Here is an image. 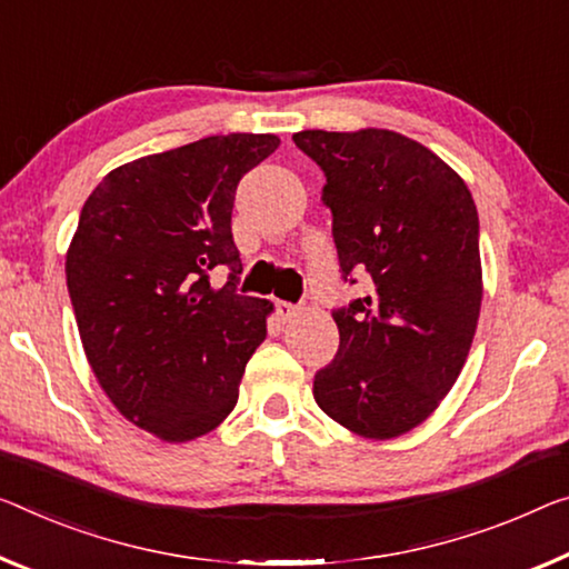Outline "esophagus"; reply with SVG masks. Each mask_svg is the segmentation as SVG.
Returning <instances> with one entry per match:
<instances>
[{"instance_id":"obj_1","label":"esophagus","mask_w":569,"mask_h":569,"mask_svg":"<svg viewBox=\"0 0 569 569\" xmlns=\"http://www.w3.org/2000/svg\"><path fill=\"white\" fill-rule=\"evenodd\" d=\"M297 312H300V308H297V305L284 302V300H277V315H279V318H282V320H292Z\"/></svg>"}]
</instances>
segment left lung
<instances>
[{"instance_id": "left-lung-1", "label": "left lung", "mask_w": 569, "mask_h": 569, "mask_svg": "<svg viewBox=\"0 0 569 569\" xmlns=\"http://www.w3.org/2000/svg\"><path fill=\"white\" fill-rule=\"evenodd\" d=\"M292 139L326 172L343 279L356 269L373 282L333 312L340 346L312 395L346 430L391 440L435 412L473 343L483 300L473 196L448 162L389 129Z\"/></svg>"}]
</instances>
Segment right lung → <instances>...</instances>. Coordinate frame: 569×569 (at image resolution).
Segmentation results:
<instances>
[{
    "mask_svg": "<svg viewBox=\"0 0 569 569\" xmlns=\"http://www.w3.org/2000/svg\"><path fill=\"white\" fill-rule=\"evenodd\" d=\"M274 134H218L111 170L83 203L66 254L78 333L111 405L164 442L216 430L267 338L269 300L236 292L239 180ZM232 269L218 291L207 274Z\"/></svg>",
    "mask_w": 569,
    "mask_h": 569,
    "instance_id": "obj_1",
    "label": "right lung"
}]
</instances>
